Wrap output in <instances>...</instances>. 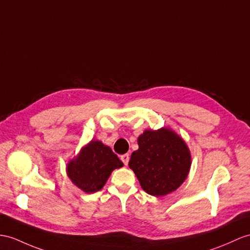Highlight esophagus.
Returning a JSON list of instances; mask_svg holds the SVG:
<instances>
[{
	"mask_svg": "<svg viewBox=\"0 0 250 250\" xmlns=\"http://www.w3.org/2000/svg\"><path fill=\"white\" fill-rule=\"evenodd\" d=\"M121 160L123 161V163L125 164V166H127V164H128V161H129V155L128 154L122 155L121 156Z\"/></svg>",
	"mask_w": 250,
	"mask_h": 250,
	"instance_id": "34e87169",
	"label": "esophagus"
}]
</instances>
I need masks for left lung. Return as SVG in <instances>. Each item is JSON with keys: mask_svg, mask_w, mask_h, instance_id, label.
Returning a JSON list of instances; mask_svg holds the SVG:
<instances>
[{"mask_svg": "<svg viewBox=\"0 0 250 250\" xmlns=\"http://www.w3.org/2000/svg\"><path fill=\"white\" fill-rule=\"evenodd\" d=\"M138 145L128 166L146 193L164 196L184 184L191 168V151L173 129H145L138 138Z\"/></svg>", "mask_w": 250, "mask_h": 250, "instance_id": "1", "label": "left lung"}]
</instances>
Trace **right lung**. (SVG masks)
Segmentation results:
<instances>
[{
  "mask_svg": "<svg viewBox=\"0 0 250 250\" xmlns=\"http://www.w3.org/2000/svg\"><path fill=\"white\" fill-rule=\"evenodd\" d=\"M123 167L109 146L99 140L83 146L81 151L66 164V175L84 193H95L105 186L112 171Z\"/></svg>",
  "mask_w": 250,
  "mask_h": 250,
  "instance_id": "add662e5",
  "label": "right lung"
}]
</instances>
